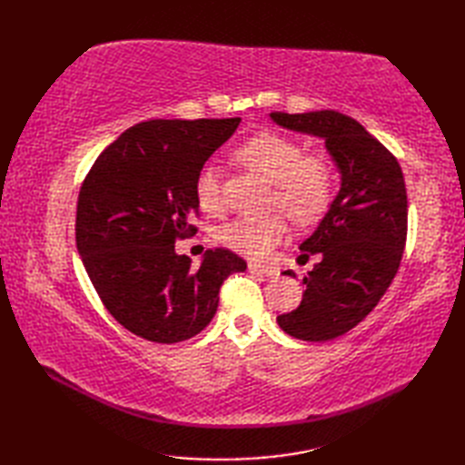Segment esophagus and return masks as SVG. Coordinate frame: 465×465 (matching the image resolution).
Returning a JSON list of instances; mask_svg holds the SVG:
<instances>
[{"mask_svg":"<svg viewBox=\"0 0 465 465\" xmlns=\"http://www.w3.org/2000/svg\"><path fill=\"white\" fill-rule=\"evenodd\" d=\"M248 270H250V273L258 275V278H265V280H273V278H278V275H280V272L272 268V265H260V263H253V262L248 263Z\"/></svg>","mask_w":465,"mask_h":465,"instance_id":"34e87169","label":"esophagus"}]
</instances>
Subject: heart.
<instances>
[{"label": "heart", "instance_id": "b5f03b06", "mask_svg": "<svg viewBox=\"0 0 465 465\" xmlns=\"http://www.w3.org/2000/svg\"><path fill=\"white\" fill-rule=\"evenodd\" d=\"M238 157L273 183L272 207L290 217L295 225L318 222L328 210L333 193L331 165L320 155H305L300 142L282 134L263 132L238 147ZM197 203L207 213L222 210V182L215 165H205L195 180ZM285 235L283 217L273 213L263 220L238 217L217 230V242L245 258L262 260Z\"/></svg>", "mask_w": 465, "mask_h": 465}]
</instances>
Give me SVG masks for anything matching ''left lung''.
<instances>
[{
    "mask_svg": "<svg viewBox=\"0 0 465 465\" xmlns=\"http://www.w3.org/2000/svg\"><path fill=\"white\" fill-rule=\"evenodd\" d=\"M270 117L285 130L322 137L340 170L338 195L300 245V262L318 260L303 278L302 303L278 315L292 338L328 341L355 328L396 278L408 235L406 182L396 157L350 115L322 110Z\"/></svg>",
    "mask_w": 465,
    "mask_h": 465,
    "instance_id": "1",
    "label": "left lung"
}]
</instances>
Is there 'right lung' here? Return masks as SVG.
I'll list each match as a JSON object with an SVG mask.
<instances>
[{
    "label": "right lung",
    "mask_w": 465,
    "mask_h": 465,
    "mask_svg": "<svg viewBox=\"0 0 465 465\" xmlns=\"http://www.w3.org/2000/svg\"><path fill=\"white\" fill-rule=\"evenodd\" d=\"M230 120H150L125 130L92 165L80 190L75 243L104 305L125 330L155 343L200 333L215 315L240 255L207 250L200 265L175 253L197 230L195 180L238 130Z\"/></svg>",
    "instance_id": "right-lung-1"
}]
</instances>
